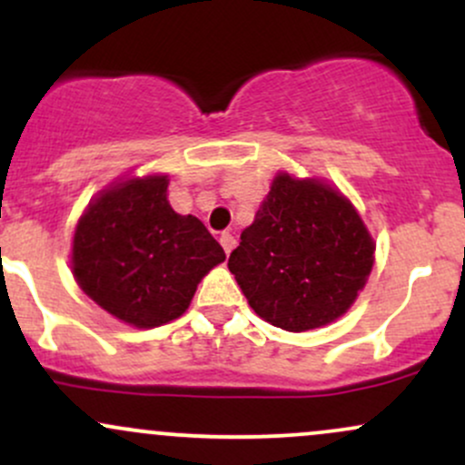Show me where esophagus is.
I'll use <instances>...</instances> for the list:
<instances>
[{
	"instance_id": "obj_1",
	"label": "esophagus",
	"mask_w": 465,
	"mask_h": 465,
	"mask_svg": "<svg viewBox=\"0 0 465 465\" xmlns=\"http://www.w3.org/2000/svg\"><path fill=\"white\" fill-rule=\"evenodd\" d=\"M221 244H223V249H225V253L229 255L233 251V247H236V238H233L229 232H223L221 233Z\"/></svg>"
}]
</instances>
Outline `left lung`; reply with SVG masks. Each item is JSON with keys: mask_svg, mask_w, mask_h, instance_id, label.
I'll return each instance as SVG.
<instances>
[{"mask_svg": "<svg viewBox=\"0 0 465 465\" xmlns=\"http://www.w3.org/2000/svg\"><path fill=\"white\" fill-rule=\"evenodd\" d=\"M373 251L348 196L323 179L277 173L227 266L260 319L306 332L350 311L371 273Z\"/></svg>", "mask_w": 465, "mask_h": 465, "instance_id": "obj_1", "label": "left lung"}]
</instances>
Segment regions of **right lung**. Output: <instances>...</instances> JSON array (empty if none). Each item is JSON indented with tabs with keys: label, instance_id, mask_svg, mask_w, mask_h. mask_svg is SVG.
<instances>
[{
	"label": "right lung",
	"instance_id": "add662e5",
	"mask_svg": "<svg viewBox=\"0 0 465 465\" xmlns=\"http://www.w3.org/2000/svg\"><path fill=\"white\" fill-rule=\"evenodd\" d=\"M223 260L199 218L170 207L168 174L126 177L98 192L72 242V273L84 295L143 330L179 319Z\"/></svg>",
	"mask_w": 465,
	"mask_h": 465
}]
</instances>
